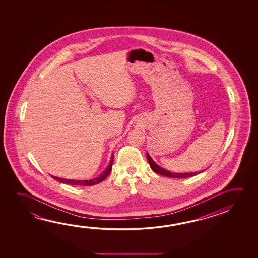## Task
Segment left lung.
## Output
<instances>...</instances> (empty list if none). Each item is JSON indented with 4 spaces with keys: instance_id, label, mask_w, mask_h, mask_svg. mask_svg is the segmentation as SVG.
<instances>
[{
    "instance_id": "8db88e82",
    "label": "left lung",
    "mask_w": 258,
    "mask_h": 258,
    "mask_svg": "<svg viewBox=\"0 0 258 258\" xmlns=\"http://www.w3.org/2000/svg\"><path fill=\"white\" fill-rule=\"evenodd\" d=\"M147 158L149 161V166L152 168V170L159 175L162 176H168V177H176V178H185V177H189V176H196L199 173L198 172H193V173H173V172L168 171L167 169H164L162 167L158 166L156 163L154 162L153 159L150 158L149 153H147Z\"/></svg>"
}]
</instances>
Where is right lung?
<instances>
[{
	"label": "right lung",
	"instance_id": "add662e5",
	"mask_svg": "<svg viewBox=\"0 0 258 258\" xmlns=\"http://www.w3.org/2000/svg\"><path fill=\"white\" fill-rule=\"evenodd\" d=\"M112 162H113V157L110 160L109 166L106 168L105 170L100 176L95 177L93 179H89V180H73V179H65V178H60L58 176H52V178H54L55 180L59 181L60 183H63V184H69V185H93L100 183L101 181L104 180L105 178L108 176L110 171H111V168H112Z\"/></svg>",
	"mask_w": 258,
	"mask_h": 258
}]
</instances>
